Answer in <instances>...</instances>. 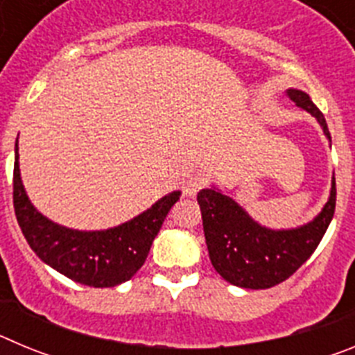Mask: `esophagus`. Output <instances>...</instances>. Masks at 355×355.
Segmentation results:
<instances>
[{
	"label": "esophagus",
	"instance_id": "34e87169",
	"mask_svg": "<svg viewBox=\"0 0 355 355\" xmlns=\"http://www.w3.org/2000/svg\"><path fill=\"white\" fill-rule=\"evenodd\" d=\"M206 184V178L200 172H196V174L188 175L187 180H184L183 184V190H184V196L187 197H196L197 192H199L200 188Z\"/></svg>",
	"mask_w": 355,
	"mask_h": 355
}]
</instances>
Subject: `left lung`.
<instances>
[{"instance_id": "left-lung-1", "label": "left lung", "mask_w": 355, "mask_h": 355, "mask_svg": "<svg viewBox=\"0 0 355 355\" xmlns=\"http://www.w3.org/2000/svg\"><path fill=\"white\" fill-rule=\"evenodd\" d=\"M291 101L318 121L331 142L324 114L311 97L297 89L288 90ZM202 213L206 245L211 265L227 283L247 290H265L286 281L309 259L324 238L336 208V180L322 211L307 224L291 229H270L258 224L236 200L216 187L197 193Z\"/></svg>"}]
</instances>
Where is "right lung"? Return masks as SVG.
Wrapping results in <instances>:
<instances>
[{
  "label": "right lung",
  "mask_w": 355,
  "mask_h": 355,
  "mask_svg": "<svg viewBox=\"0 0 355 355\" xmlns=\"http://www.w3.org/2000/svg\"><path fill=\"white\" fill-rule=\"evenodd\" d=\"M180 196V190L167 193L149 209L115 227L103 231L65 227L31 205L21 181L19 144L15 142L14 208L19 227L31 250L46 265L85 286L112 288L130 281L146 263L153 240Z\"/></svg>",
  "instance_id": "1"
}]
</instances>
